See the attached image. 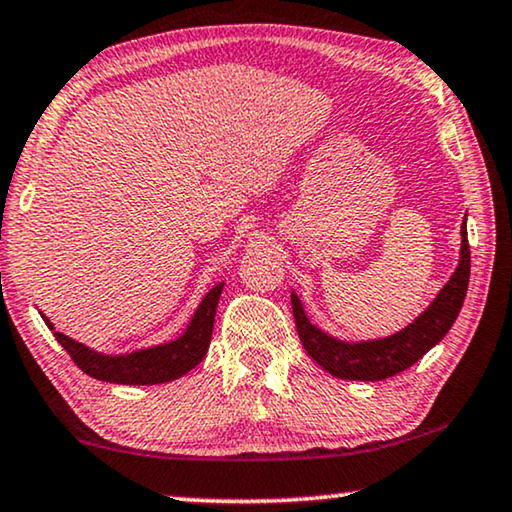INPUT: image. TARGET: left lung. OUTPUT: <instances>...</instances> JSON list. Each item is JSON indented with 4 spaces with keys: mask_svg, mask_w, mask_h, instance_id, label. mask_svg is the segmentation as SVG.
Segmentation results:
<instances>
[{
    "mask_svg": "<svg viewBox=\"0 0 512 512\" xmlns=\"http://www.w3.org/2000/svg\"><path fill=\"white\" fill-rule=\"evenodd\" d=\"M460 234V264H457L451 280L441 287L437 299L427 305L414 322L404 326L402 331L388 335V338L361 342L333 338V335L324 333L310 322L301 299L292 292L296 331H299L305 352H308L312 361L322 365L329 375L338 379L379 381L411 368L418 358H423L437 342L444 340V335L451 331L457 315H460L469 287L471 253L467 239V220L462 223Z\"/></svg>",
    "mask_w": 512,
    "mask_h": 512,
    "instance_id": "obj_1",
    "label": "left lung"
}]
</instances>
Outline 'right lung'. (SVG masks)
<instances>
[{"mask_svg":"<svg viewBox=\"0 0 512 512\" xmlns=\"http://www.w3.org/2000/svg\"><path fill=\"white\" fill-rule=\"evenodd\" d=\"M225 282H218L211 287L202 303L197 305L195 315L190 317L177 340L163 342V345H154L147 349H135L128 354H101L82 342L68 338V335L55 331V324L43 315V322L48 324L50 331H55V338L61 347L66 349L68 356L73 358L75 365L89 377L110 381V384H131V386H151V384H165V381L179 379L202 363L207 356L211 333H213V319H216V308L220 292H223Z\"/></svg>","mask_w":512,"mask_h":512,"instance_id":"right-lung-1","label":"right lung"}]
</instances>
